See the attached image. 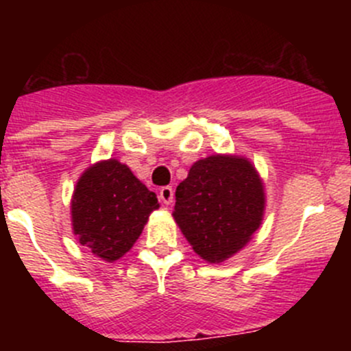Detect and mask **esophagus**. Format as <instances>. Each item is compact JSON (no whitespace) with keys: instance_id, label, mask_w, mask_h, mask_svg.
Segmentation results:
<instances>
[{"instance_id":"esophagus-1","label":"esophagus","mask_w":351,"mask_h":351,"mask_svg":"<svg viewBox=\"0 0 351 351\" xmlns=\"http://www.w3.org/2000/svg\"><path fill=\"white\" fill-rule=\"evenodd\" d=\"M173 197H175V190H173L171 186H162V189L159 190V198H161V202L165 205H171Z\"/></svg>"}]
</instances>
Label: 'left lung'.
Returning <instances> with one entry per match:
<instances>
[{
	"instance_id": "8db88e82",
	"label": "left lung",
	"mask_w": 351,
	"mask_h": 351,
	"mask_svg": "<svg viewBox=\"0 0 351 351\" xmlns=\"http://www.w3.org/2000/svg\"><path fill=\"white\" fill-rule=\"evenodd\" d=\"M175 197L173 219L208 263H222L250 243L267 204L260 173L250 159L236 154L198 159Z\"/></svg>"
}]
</instances>
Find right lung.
Segmentation results:
<instances>
[{"instance_id": "1", "label": "right lung", "mask_w": 351, "mask_h": 351, "mask_svg": "<svg viewBox=\"0 0 351 351\" xmlns=\"http://www.w3.org/2000/svg\"><path fill=\"white\" fill-rule=\"evenodd\" d=\"M156 193L117 159H104L83 171L71 198V224L80 244L101 260H120L139 239Z\"/></svg>"}]
</instances>
